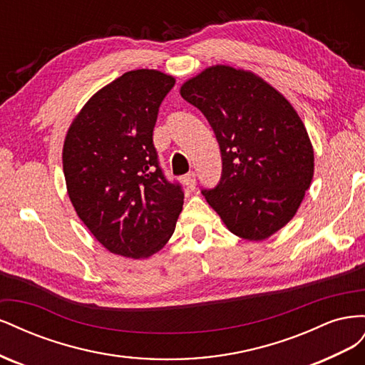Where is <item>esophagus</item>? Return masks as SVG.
Here are the masks:
<instances>
[{
    "mask_svg": "<svg viewBox=\"0 0 365 365\" xmlns=\"http://www.w3.org/2000/svg\"><path fill=\"white\" fill-rule=\"evenodd\" d=\"M182 182H184V185L189 190H195V187H196V176H195V173L193 172L187 173L184 178H182Z\"/></svg>",
    "mask_w": 365,
    "mask_h": 365,
    "instance_id": "esophagus-1",
    "label": "esophagus"
}]
</instances>
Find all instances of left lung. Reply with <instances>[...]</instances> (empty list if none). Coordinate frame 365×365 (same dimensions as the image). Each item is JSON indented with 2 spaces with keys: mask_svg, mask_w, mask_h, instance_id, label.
Segmentation results:
<instances>
[{
  "mask_svg": "<svg viewBox=\"0 0 365 365\" xmlns=\"http://www.w3.org/2000/svg\"><path fill=\"white\" fill-rule=\"evenodd\" d=\"M180 94L208 120L222 176L204 196L231 233L260 242L295 216L314 178V148L291 102L260 76L212 65Z\"/></svg>",
  "mask_w": 365,
  "mask_h": 365,
  "instance_id": "8db88e82",
  "label": "left lung"
}]
</instances>
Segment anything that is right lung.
I'll list each match as a JSON object with an SVG mask.
<instances>
[{
  "label": "right lung",
  "instance_id": "add662e5",
  "mask_svg": "<svg viewBox=\"0 0 365 365\" xmlns=\"http://www.w3.org/2000/svg\"><path fill=\"white\" fill-rule=\"evenodd\" d=\"M175 77L132 70L93 94L62 148L67 193L91 235L113 254L148 259L172 237L184 193L158 168L152 143Z\"/></svg>",
  "mask_w": 365,
  "mask_h": 365
}]
</instances>
